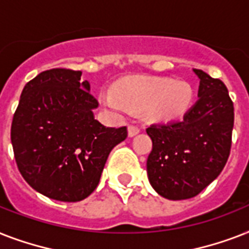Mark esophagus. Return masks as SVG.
<instances>
[{
    "instance_id": "34e87169",
    "label": "esophagus",
    "mask_w": 249,
    "mask_h": 249,
    "mask_svg": "<svg viewBox=\"0 0 249 249\" xmlns=\"http://www.w3.org/2000/svg\"><path fill=\"white\" fill-rule=\"evenodd\" d=\"M140 133V128L138 126H134V125H129L128 126V136L134 137Z\"/></svg>"
}]
</instances>
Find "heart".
<instances>
[{
	"label": "heart",
	"instance_id": "heart-1",
	"mask_svg": "<svg viewBox=\"0 0 249 249\" xmlns=\"http://www.w3.org/2000/svg\"><path fill=\"white\" fill-rule=\"evenodd\" d=\"M193 99L194 91L189 83L154 77L124 80L117 84L115 93H99V103L113 116L133 109L141 111L144 119L156 123L183 117Z\"/></svg>",
	"mask_w": 249,
	"mask_h": 249
}]
</instances>
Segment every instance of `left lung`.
<instances>
[{
    "mask_svg": "<svg viewBox=\"0 0 249 249\" xmlns=\"http://www.w3.org/2000/svg\"><path fill=\"white\" fill-rule=\"evenodd\" d=\"M196 103L181 121L151 125L147 176L156 193L169 200L196 196L218 177L228 161L234 105L228 88L201 70Z\"/></svg>",
    "mask_w": 249,
    "mask_h": 249,
    "instance_id": "left-lung-1",
    "label": "left lung"
}]
</instances>
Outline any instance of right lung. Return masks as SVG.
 <instances>
[{"instance_id":"right-lung-1","label":"right lung","mask_w":249,"mask_h":249,"mask_svg":"<svg viewBox=\"0 0 249 249\" xmlns=\"http://www.w3.org/2000/svg\"><path fill=\"white\" fill-rule=\"evenodd\" d=\"M81 71L55 68L25 84L11 124L19 172L37 193L59 201L88 197L99 183L109 152L126 128L94 117L97 99Z\"/></svg>"}]
</instances>
